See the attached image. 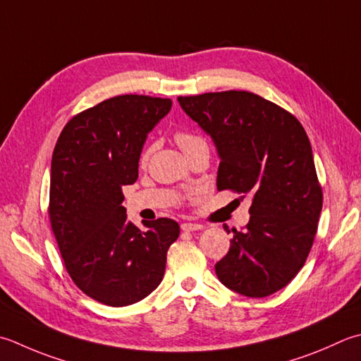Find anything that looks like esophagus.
I'll list each match as a JSON object with an SVG mask.
<instances>
[{
  "instance_id": "esophagus-1",
  "label": "esophagus",
  "mask_w": 361,
  "mask_h": 361,
  "mask_svg": "<svg viewBox=\"0 0 361 361\" xmlns=\"http://www.w3.org/2000/svg\"><path fill=\"white\" fill-rule=\"evenodd\" d=\"M203 227L200 224H192V222H185L181 224V230L183 231H197V230H202Z\"/></svg>"
}]
</instances>
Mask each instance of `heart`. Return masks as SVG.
Returning a JSON list of instances; mask_svg holds the SVG:
<instances>
[{"label":"heart","instance_id":"heart-1","mask_svg":"<svg viewBox=\"0 0 361 361\" xmlns=\"http://www.w3.org/2000/svg\"><path fill=\"white\" fill-rule=\"evenodd\" d=\"M175 139H176V142H178V145L183 148V152H188L189 148H192L199 144H204V140L200 136H197V134L189 133V131H176ZM152 150H153V147L145 148V150L142 152V157H140V161L145 162L148 159V157H150Z\"/></svg>","mask_w":361,"mask_h":361}]
</instances>
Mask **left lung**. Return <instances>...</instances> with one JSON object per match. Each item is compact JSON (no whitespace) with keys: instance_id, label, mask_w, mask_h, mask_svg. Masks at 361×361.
Returning a JSON list of instances; mask_svg holds the SVG:
<instances>
[{"instance_id":"left-lung-1","label":"left lung","mask_w":361,"mask_h":361,"mask_svg":"<svg viewBox=\"0 0 361 361\" xmlns=\"http://www.w3.org/2000/svg\"><path fill=\"white\" fill-rule=\"evenodd\" d=\"M178 103L214 140L217 190L252 199L249 224L235 230L216 263L217 279L247 298L277 293L305 264L322 209L305 130L283 108L245 90L178 97Z\"/></svg>"}]
</instances>
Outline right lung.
<instances>
[{
	"label": "right lung",
	"instance_id": "1",
	"mask_svg": "<svg viewBox=\"0 0 361 361\" xmlns=\"http://www.w3.org/2000/svg\"><path fill=\"white\" fill-rule=\"evenodd\" d=\"M171 108V98L112 97L70 118L56 142L51 230L75 285L104 305H131L154 291L180 235L167 217L140 230L122 207V186L137 180L147 134Z\"/></svg>",
	"mask_w": 361,
	"mask_h": 361
}]
</instances>
